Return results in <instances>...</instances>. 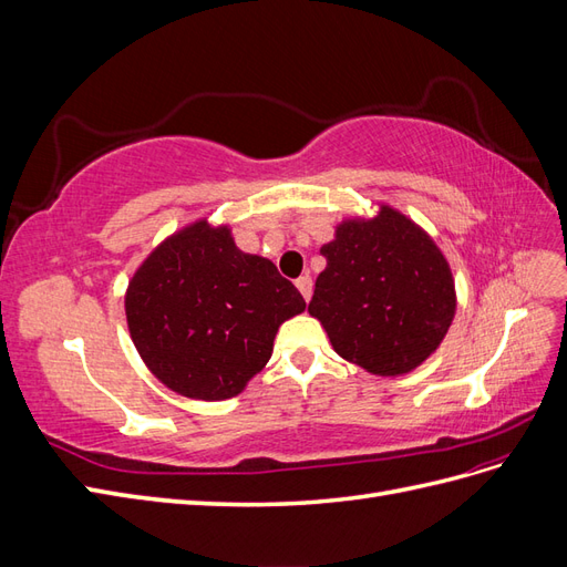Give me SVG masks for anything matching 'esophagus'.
<instances>
[{
  "label": "esophagus",
  "instance_id": "obj_1",
  "mask_svg": "<svg viewBox=\"0 0 567 567\" xmlns=\"http://www.w3.org/2000/svg\"><path fill=\"white\" fill-rule=\"evenodd\" d=\"M296 286H298V290L302 293V298L310 302V298H312V279L310 277H300L298 281H296Z\"/></svg>",
  "mask_w": 567,
  "mask_h": 567
}]
</instances>
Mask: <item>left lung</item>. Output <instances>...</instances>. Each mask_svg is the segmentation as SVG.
Listing matches in <instances>:
<instances>
[{"label":"left lung","instance_id":"1","mask_svg":"<svg viewBox=\"0 0 567 567\" xmlns=\"http://www.w3.org/2000/svg\"><path fill=\"white\" fill-rule=\"evenodd\" d=\"M326 269L310 315L333 350L379 375L416 369L454 319V281L440 248L392 208L369 221H342L321 248Z\"/></svg>","mask_w":567,"mask_h":567}]
</instances>
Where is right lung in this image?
Returning <instances> with one entry per match:
<instances>
[{
    "label": "right lung",
    "instance_id": "obj_1",
    "mask_svg": "<svg viewBox=\"0 0 567 567\" xmlns=\"http://www.w3.org/2000/svg\"><path fill=\"white\" fill-rule=\"evenodd\" d=\"M305 310L269 260L236 248L227 227L196 221L134 274L125 312L136 350L184 398H234L269 362L279 326Z\"/></svg>",
    "mask_w": 567,
    "mask_h": 567
}]
</instances>
